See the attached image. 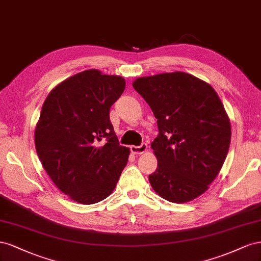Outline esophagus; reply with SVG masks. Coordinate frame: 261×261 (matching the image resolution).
<instances>
[{
  "mask_svg": "<svg viewBox=\"0 0 261 261\" xmlns=\"http://www.w3.org/2000/svg\"><path fill=\"white\" fill-rule=\"evenodd\" d=\"M130 148H131V152H132L133 154H142V153L146 152V150H147V144H146V143H142L140 146L132 145Z\"/></svg>",
  "mask_w": 261,
  "mask_h": 261,
  "instance_id": "esophagus-1",
  "label": "esophagus"
}]
</instances>
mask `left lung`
Wrapping results in <instances>:
<instances>
[{
    "instance_id": "left-lung-1",
    "label": "left lung",
    "mask_w": 261,
    "mask_h": 261,
    "mask_svg": "<svg viewBox=\"0 0 261 261\" xmlns=\"http://www.w3.org/2000/svg\"><path fill=\"white\" fill-rule=\"evenodd\" d=\"M132 85L158 119L152 188L170 202L196 199L220 173L230 143V122L217 92L185 72L139 77Z\"/></svg>"
}]
</instances>
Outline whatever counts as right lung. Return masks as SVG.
Returning a JSON list of instances; mask_svg holds the SVG:
<instances>
[{
  "label": "right lung",
  "instance_id": "1",
  "mask_svg": "<svg viewBox=\"0 0 261 261\" xmlns=\"http://www.w3.org/2000/svg\"><path fill=\"white\" fill-rule=\"evenodd\" d=\"M125 81L86 70L57 85L43 102L35 130L42 166L72 200L93 204L116 188L130 151L119 144L109 119Z\"/></svg>",
  "mask_w": 261,
  "mask_h": 261
}]
</instances>
